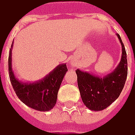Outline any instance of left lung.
Masks as SVG:
<instances>
[{"label": "left lung", "instance_id": "8db88e82", "mask_svg": "<svg viewBox=\"0 0 135 135\" xmlns=\"http://www.w3.org/2000/svg\"><path fill=\"white\" fill-rule=\"evenodd\" d=\"M117 36L122 47V56L112 73L101 77L79 69L76 70L82 102L91 111H103L108 107L119 97L124 87L128 74L127 56L120 35Z\"/></svg>", "mask_w": 135, "mask_h": 135}]
</instances>
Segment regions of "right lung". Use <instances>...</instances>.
<instances>
[{
	"instance_id": "add662e5",
	"label": "right lung",
	"mask_w": 135,
	"mask_h": 135,
	"mask_svg": "<svg viewBox=\"0 0 135 135\" xmlns=\"http://www.w3.org/2000/svg\"><path fill=\"white\" fill-rule=\"evenodd\" d=\"M9 54V74L15 94L20 100L37 111L48 112L56 103L58 91L68 71L66 64H60L46 76L37 82H21L15 76L12 67V49Z\"/></svg>"
}]
</instances>
